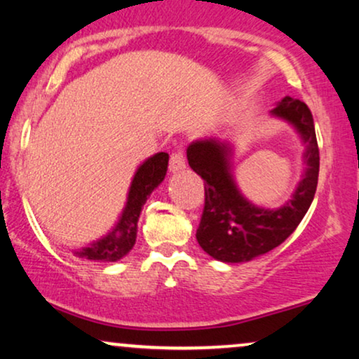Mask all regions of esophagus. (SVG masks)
<instances>
[{
	"instance_id": "34e87169",
	"label": "esophagus",
	"mask_w": 359,
	"mask_h": 359,
	"mask_svg": "<svg viewBox=\"0 0 359 359\" xmlns=\"http://www.w3.org/2000/svg\"><path fill=\"white\" fill-rule=\"evenodd\" d=\"M185 169V157L182 154V151H177V152H172L170 156V161H169V170L172 174H175V172H180Z\"/></svg>"
}]
</instances>
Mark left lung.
Listing matches in <instances>:
<instances>
[{
  "label": "left lung",
  "instance_id": "obj_1",
  "mask_svg": "<svg viewBox=\"0 0 359 359\" xmlns=\"http://www.w3.org/2000/svg\"><path fill=\"white\" fill-rule=\"evenodd\" d=\"M271 114L294 126L305 144L302 180L280 208L257 207L240 192L231 172L233 146L228 141L205 137L187 147L189 165L205 180L197 241L207 255L222 262L251 261L284 243L302 222L317 190L320 156L309 107L285 97Z\"/></svg>",
  "mask_w": 359,
  "mask_h": 359
}]
</instances>
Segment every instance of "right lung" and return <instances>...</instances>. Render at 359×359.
Here are the masks:
<instances>
[{
    "label": "right lung",
    "instance_id": "right-lung-1",
    "mask_svg": "<svg viewBox=\"0 0 359 359\" xmlns=\"http://www.w3.org/2000/svg\"><path fill=\"white\" fill-rule=\"evenodd\" d=\"M167 164H169L167 152H157L142 162L133 177L126 205L114 228L108 235L93 241L92 245L83 246L80 251H74V255L82 259L97 262H114L126 256L136 243L137 219H140L141 210L154 189L159 187L164 180Z\"/></svg>",
    "mask_w": 359,
    "mask_h": 359
}]
</instances>
